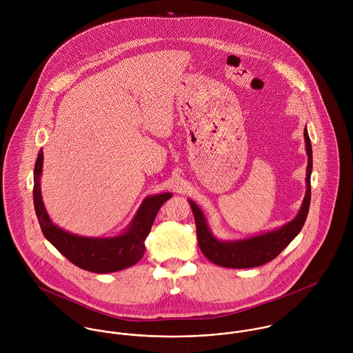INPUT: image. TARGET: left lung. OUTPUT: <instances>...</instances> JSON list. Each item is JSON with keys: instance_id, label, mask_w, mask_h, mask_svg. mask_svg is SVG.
<instances>
[{"instance_id": "left-lung-1", "label": "left lung", "mask_w": 353, "mask_h": 353, "mask_svg": "<svg viewBox=\"0 0 353 353\" xmlns=\"http://www.w3.org/2000/svg\"><path fill=\"white\" fill-rule=\"evenodd\" d=\"M304 143L307 151V172H305V194L303 199L302 206L294 220L284 224L280 228L254 235L245 239L236 241H220L217 239L206 221L205 214L200 206L192 200L190 206L194 214L196 227H197V239L199 246L203 255L213 263L224 268L232 269H246L261 266L272 259H274L283 252L302 231L308 208L311 200V171H312V150L308 137L307 129H304Z\"/></svg>"}]
</instances>
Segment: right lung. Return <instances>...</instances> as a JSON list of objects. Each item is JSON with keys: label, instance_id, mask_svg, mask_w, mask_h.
Wrapping results in <instances>:
<instances>
[{"label": "right lung", "instance_id": "1", "mask_svg": "<svg viewBox=\"0 0 353 353\" xmlns=\"http://www.w3.org/2000/svg\"><path fill=\"white\" fill-rule=\"evenodd\" d=\"M43 151L38 153L34 168V206L45 238L73 265L94 273H112L136 265L145 252V239L160 206L172 197L171 193L148 196L141 202L126 230L110 238L81 236L65 231L51 221L42 200L41 175Z\"/></svg>", "mask_w": 353, "mask_h": 353}]
</instances>
